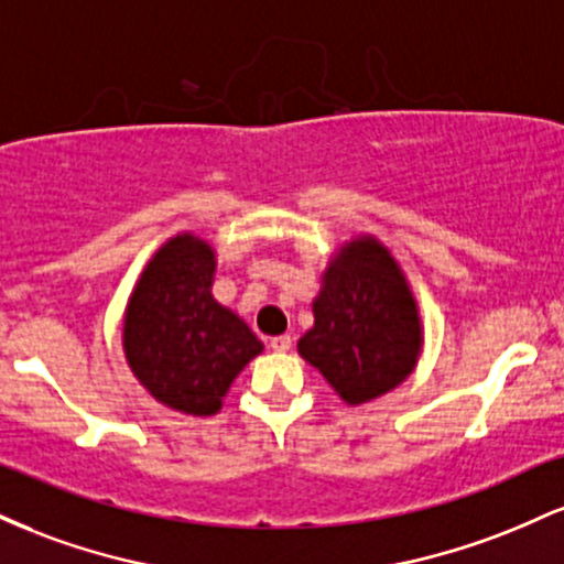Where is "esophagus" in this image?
Instances as JSON below:
<instances>
[{
	"label": "esophagus",
	"mask_w": 564,
	"mask_h": 564,
	"mask_svg": "<svg viewBox=\"0 0 564 564\" xmlns=\"http://www.w3.org/2000/svg\"><path fill=\"white\" fill-rule=\"evenodd\" d=\"M291 336L289 334H281V336H273V339H270V349H275V352H289L291 349Z\"/></svg>",
	"instance_id": "obj_1"
}]
</instances>
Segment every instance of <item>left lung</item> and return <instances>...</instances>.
<instances>
[{
	"label": "left lung",
	"mask_w": 564,
	"mask_h": 564,
	"mask_svg": "<svg viewBox=\"0 0 564 564\" xmlns=\"http://www.w3.org/2000/svg\"><path fill=\"white\" fill-rule=\"evenodd\" d=\"M313 313L315 326L300 339V355L345 403L360 405L394 390L416 366V302L377 238L349 241L334 257Z\"/></svg>",
	"instance_id": "8db88e82"
}]
</instances>
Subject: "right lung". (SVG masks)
<instances>
[{
	"label": "right lung",
	"instance_id": "1",
	"mask_svg": "<svg viewBox=\"0 0 564 564\" xmlns=\"http://www.w3.org/2000/svg\"><path fill=\"white\" fill-rule=\"evenodd\" d=\"M215 251L200 238H172L142 270L127 304L124 352L159 403L191 416L223 408L232 379L262 352L246 323L212 296Z\"/></svg>",
	"mask_w": 564,
	"mask_h": 564
}]
</instances>
